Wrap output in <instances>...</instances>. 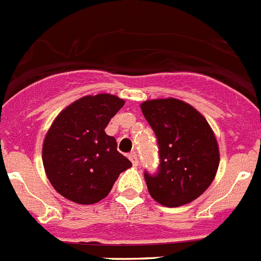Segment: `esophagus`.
I'll return each instance as SVG.
<instances>
[{"label": "esophagus", "mask_w": 261, "mask_h": 261, "mask_svg": "<svg viewBox=\"0 0 261 261\" xmlns=\"http://www.w3.org/2000/svg\"><path fill=\"white\" fill-rule=\"evenodd\" d=\"M128 158L130 159V162H132L133 166H138V158H137V154L133 151V153H130L128 155Z\"/></svg>", "instance_id": "34e87169"}]
</instances>
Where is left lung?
Instances as JSON below:
<instances>
[{"mask_svg": "<svg viewBox=\"0 0 261 261\" xmlns=\"http://www.w3.org/2000/svg\"><path fill=\"white\" fill-rule=\"evenodd\" d=\"M140 107L155 133L161 159L155 174L145 171L149 193L168 208L193 201L208 190L220 165L211 125L179 99H153Z\"/></svg>", "mask_w": 261, "mask_h": 261, "instance_id": "1", "label": "left lung"}]
</instances>
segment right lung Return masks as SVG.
Wrapping results in <instances>:
<instances>
[{"mask_svg":"<svg viewBox=\"0 0 261 261\" xmlns=\"http://www.w3.org/2000/svg\"><path fill=\"white\" fill-rule=\"evenodd\" d=\"M124 106L111 94L78 99L50 125L43 144V165L53 188L77 204L105 199L119 175L132 166L106 135L110 120Z\"/></svg>","mask_w":261,"mask_h":261,"instance_id":"1","label":"right lung"}]
</instances>
